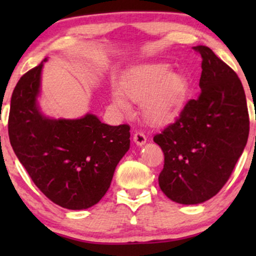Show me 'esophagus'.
Listing matches in <instances>:
<instances>
[{
	"instance_id": "esophagus-1",
	"label": "esophagus",
	"mask_w": 256,
	"mask_h": 256,
	"mask_svg": "<svg viewBox=\"0 0 256 256\" xmlns=\"http://www.w3.org/2000/svg\"><path fill=\"white\" fill-rule=\"evenodd\" d=\"M132 140H134L135 144L138 146H144L146 143V135L143 134V132H136V134L134 135V138H132Z\"/></svg>"
}]
</instances>
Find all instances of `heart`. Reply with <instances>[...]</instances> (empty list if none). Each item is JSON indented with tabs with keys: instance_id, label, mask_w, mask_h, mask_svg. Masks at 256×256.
Segmentation results:
<instances>
[{
	"instance_id": "heart-1",
	"label": "heart",
	"mask_w": 256,
	"mask_h": 256,
	"mask_svg": "<svg viewBox=\"0 0 256 256\" xmlns=\"http://www.w3.org/2000/svg\"><path fill=\"white\" fill-rule=\"evenodd\" d=\"M112 94V102L118 110L127 108V101L140 102L146 122L154 126L168 124L183 110L190 96V82L183 73L170 71L166 62H149L132 68Z\"/></svg>"
}]
</instances>
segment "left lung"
<instances>
[{"label": "left lung", "mask_w": 256, "mask_h": 256, "mask_svg": "<svg viewBox=\"0 0 256 256\" xmlns=\"http://www.w3.org/2000/svg\"><path fill=\"white\" fill-rule=\"evenodd\" d=\"M194 48L202 59V92L154 138L164 152L160 190L183 205L200 204L222 190L250 134L246 96L236 73L210 48Z\"/></svg>", "instance_id": "left-lung-1"}]
</instances>
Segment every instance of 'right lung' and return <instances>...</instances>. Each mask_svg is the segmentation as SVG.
Masks as SVG:
<instances>
[{
  "instance_id": "obj_1",
  "label": "right lung",
  "mask_w": 256,
  "mask_h": 256,
  "mask_svg": "<svg viewBox=\"0 0 256 256\" xmlns=\"http://www.w3.org/2000/svg\"><path fill=\"white\" fill-rule=\"evenodd\" d=\"M46 60L26 72L14 90L10 143L50 200L68 210L88 208L110 188L115 168L130 146V128L102 124L90 113L80 118L46 116L38 102Z\"/></svg>"
}]
</instances>
